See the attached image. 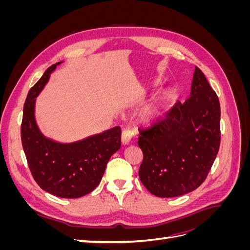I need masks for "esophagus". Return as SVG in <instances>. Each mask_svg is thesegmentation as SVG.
<instances>
[{
  "instance_id": "esophagus-1",
  "label": "esophagus",
  "mask_w": 250,
  "mask_h": 250,
  "mask_svg": "<svg viewBox=\"0 0 250 250\" xmlns=\"http://www.w3.org/2000/svg\"><path fill=\"white\" fill-rule=\"evenodd\" d=\"M134 138V131L129 128H124L122 130V135H121V141L123 144H128L132 141Z\"/></svg>"
}]
</instances>
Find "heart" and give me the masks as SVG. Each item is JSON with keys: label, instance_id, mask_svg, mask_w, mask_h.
Returning <instances> with one entry per match:
<instances>
[{"label": "heart", "instance_id": "obj_1", "mask_svg": "<svg viewBox=\"0 0 250 250\" xmlns=\"http://www.w3.org/2000/svg\"><path fill=\"white\" fill-rule=\"evenodd\" d=\"M155 113H156L155 106H150L146 109L145 112H144V116H145V118H147V119H151L155 116Z\"/></svg>", "mask_w": 250, "mask_h": 250}]
</instances>
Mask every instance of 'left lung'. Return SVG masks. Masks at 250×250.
I'll use <instances>...</instances> for the list:
<instances>
[{
	"label": "left lung",
	"instance_id": "obj_1",
	"mask_svg": "<svg viewBox=\"0 0 250 250\" xmlns=\"http://www.w3.org/2000/svg\"><path fill=\"white\" fill-rule=\"evenodd\" d=\"M139 132V176L151 194L177 197L206 180L220 147V103L198 66L186 102Z\"/></svg>",
	"mask_w": 250,
	"mask_h": 250
}]
</instances>
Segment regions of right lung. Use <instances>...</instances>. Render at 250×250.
I'll return each mask as SVG.
<instances>
[{"instance_id": "right-lung-1", "label": "right lung", "mask_w": 250, "mask_h": 250, "mask_svg": "<svg viewBox=\"0 0 250 250\" xmlns=\"http://www.w3.org/2000/svg\"><path fill=\"white\" fill-rule=\"evenodd\" d=\"M59 63L48 67L29 90L21 125V145L30 172L43 191L62 198H78L100 184L110 156L121 147V128L116 126L72 144L43 137L34 119L35 98Z\"/></svg>"}]
</instances>
